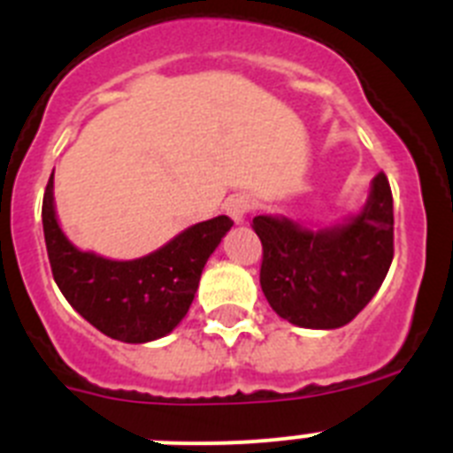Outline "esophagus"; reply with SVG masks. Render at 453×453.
Segmentation results:
<instances>
[{
	"label": "esophagus",
	"mask_w": 453,
	"mask_h": 453,
	"mask_svg": "<svg viewBox=\"0 0 453 453\" xmlns=\"http://www.w3.org/2000/svg\"><path fill=\"white\" fill-rule=\"evenodd\" d=\"M251 208H254V202H251V197H247V195H235V197H231L229 202H226V213L231 215V219H234L235 224L245 222L247 213H250Z\"/></svg>",
	"instance_id": "esophagus-1"
}]
</instances>
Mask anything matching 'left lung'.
Masks as SVG:
<instances>
[{
	"label": "left lung",
	"mask_w": 453,
	"mask_h": 453,
	"mask_svg": "<svg viewBox=\"0 0 453 453\" xmlns=\"http://www.w3.org/2000/svg\"><path fill=\"white\" fill-rule=\"evenodd\" d=\"M263 242L261 288L276 315L303 329L349 324L381 288L395 256L388 177L372 179L370 197L342 224L306 229L288 218L251 222Z\"/></svg>",
	"instance_id": "obj_1"
}]
</instances>
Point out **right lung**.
Segmentation results:
<instances>
[{"label": "right lung", "mask_w": 453, "mask_h": 453, "mask_svg": "<svg viewBox=\"0 0 453 453\" xmlns=\"http://www.w3.org/2000/svg\"><path fill=\"white\" fill-rule=\"evenodd\" d=\"M231 226L226 215H218L142 258L111 261L65 238L54 211V174L42 199L47 256L63 297L104 335L134 345L163 338L186 318L208 256Z\"/></svg>", "instance_id": "obj_1"}]
</instances>
